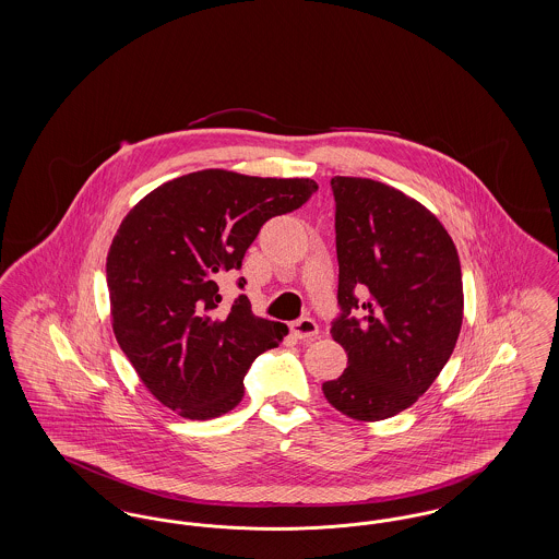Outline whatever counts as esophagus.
<instances>
[{
	"label": "esophagus",
	"instance_id": "1",
	"mask_svg": "<svg viewBox=\"0 0 559 559\" xmlns=\"http://www.w3.org/2000/svg\"><path fill=\"white\" fill-rule=\"evenodd\" d=\"M292 333L297 340H314L319 335V324L310 317L295 320L292 324Z\"/></svg>",
	"mask_w": 559,
	"mask_h": 559
}]
</instances>
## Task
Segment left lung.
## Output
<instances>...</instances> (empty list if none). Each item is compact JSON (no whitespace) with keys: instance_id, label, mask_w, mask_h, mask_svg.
<instances>
[{"instance_id":"obj_1","label":"left lung","mask_w":559,"mask_h":559,"mask_svg":"<svg viewBox=\"0 0 559 559\" xmlns=\"http://www.w3.org/2000/svg\"><path fill=\"white\" fill-rule=\"evenodd\" d=\"M337 299L331 335L347 367L324 381L333 408L356 421H383L415 404L451 358L463 322L456 247L433 213L369 178L335 176ZM362 294L366 317L349 320Z\"/></svg>"}]
</instances>
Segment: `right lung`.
I'll list each match as a JSON object with an SVG mask.
<instances>
[{
    "instance_id": "add662e5",
    "label": "right lung",
    "mask_w": 559,
    "mask_h": 559,
    "mask_svg": "<svg viewBox=\"0 0 559 559\" xmlns=\"http://www.w3.org/2000/svg\"><path fill=\"white\" fill-rule=\"evenodd\" d=\"M317 188L310 178L201 169L155 188L123 217L107 255L112 333L163 406L205 421L239 404L245 372L287 324L255 317L245 295L219 314L215 281L240 267L264 222Z\"/></svg>"
}]
</instances>
